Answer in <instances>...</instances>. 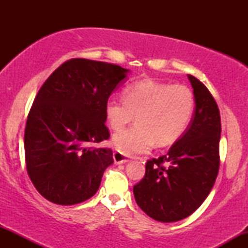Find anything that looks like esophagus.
I'll return each mask as SVG.
<instances>
[{
    "mask_svg": "<svg viewBox=\"0 0 248 248\" xmlns=\"http://www.w3.org/2000/svg\"><path fill=\"white\" fill-rule=\"evenodd\" d=\"M113 160H114L116 164H120V163H126V162L129 161V158L120 152H114L113 153Z\"/></svg>",
    "mask_w": 248,
    "mask_h": 248,
    "instance_id": "1",
    "label": "esophagus"
}]
</instances>
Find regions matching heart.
<instances>
[{
  "label": "heart",
  "instance_id": "heart-1",
  "mask_svg": "<svg viewBox=\"0 0 248 248\" xmlns=\"http://www.w3.org/2000/svg\"><path fill=\"white\" fill-rule=\"evenodd\" d=\"M195 95L186 85L153 79L132 82L124 99H109L105 116L113 130H121L136 115V124L115 134L113 144L126 155L149 152L155 143L166 147L186 133L195 113Z\"/></svg>",
  "mask_w": 248,
  "mask_h": 248
}]
</instances>
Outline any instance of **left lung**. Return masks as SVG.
<instances>
[{
    "label": "left lung",
    "instance_id": "8db88e82",
    "mask_svg": "<svg viewBox=\"0 0 248 248\" xmlns=\"http://www.w3.org/2000/svg\"><path fill=\"white\" fill-rule=\"evenodd\" d=\"M187 78L196 101L191 124L167 155L147 161L144 177L133 187L138 205L162 223L189 217L202 205L215 184L220 163L217 102L203 82L191 75Z\"/></svg>",
    "mask_w": 248,
    "mask_h": 248
}]
</instances>
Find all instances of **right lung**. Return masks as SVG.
<instances>
[{"instance_id":"obj_1","label":"right lung","mask_w":248,"mask_h":248,"mask_svg":"<svg viewBox=\"0 0 248 248\" xmlns=\"http://www.w3.org/2000/svg\"><path fill=\"white\" fill-rule=\"evenodd\" d=\"M127 72L110 62L73 58L39 88L25 126V163L47 201L73 205L98 191L114 161L112 149L90 144L109 139L105 105Z\"/></svg>"}]
</instances>
